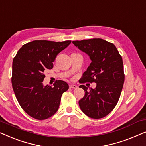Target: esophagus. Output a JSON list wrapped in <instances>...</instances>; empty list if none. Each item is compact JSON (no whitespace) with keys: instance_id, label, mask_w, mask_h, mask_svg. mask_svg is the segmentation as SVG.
<instances>
[{"instance_id":"34e87169","label":"esophagus","mask_w":146,"mask_h":146,"mask_svg":"<svg viewBox=\"0 0 146 146\" xmlns=\"http://www.w3.org/2000/svg\"><path fill=\"white\" fill-rule=\"evenodd\" d=\"M69 86H70V88H74V89L77 88V87H78L76 84H70Z\"/></svg>"}]
</instances>
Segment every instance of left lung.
Listing matches in <instances>:
<instances>
[{"mask_svg":"<svg viewBox=\"0 0 146 146\" xmlns=\"http://www.w3.org/2000/svg\"><path fill=\"white\" fill-rule=\"evenodd\" d=\"M78 48L87 54L92 62L83 74L80 83H96L94 89L80 85L85 92L78 103L88 116L100 119L113 110L119 100L124 82L122 58L112 43L101 38L73 41Z\"/></svg>","mask_w":146,"mask_h":146,"instance_id":"1","label":"left lung"}]
</instances>
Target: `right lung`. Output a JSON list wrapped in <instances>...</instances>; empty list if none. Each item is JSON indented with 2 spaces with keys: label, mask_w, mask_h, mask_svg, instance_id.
<instances>
[{
  "label": "right lung",
  "mask_w": 146,
  "mask_h": 146,
  "mask_svg": "<svg viewBox=\"0 0 146 146\" xmlns=\"http://www.w3.org/2000/svg\"><path fill=\"white\" fill-rule=\"evenodd\" d=\"M70 40H34L24 44L13 62L12 85L18 102L27 114L43 120L58 110L61 96L69 88L64 81L56 80L54 87L44 86V72L53 68L56 57Z\"/></svg>",
  "instance_id": "obj_1"
}]
</instances>
